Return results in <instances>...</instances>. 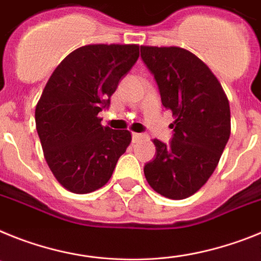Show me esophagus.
I'll return each mask as SVG.
<instances>
[{
    "label": "esophagus",
    "mask_w": 261,
    "mask_h": 261,
    "mask_svg": "<svg viewBox=\"0 0 261 261\" xmlns=\"http://www.w3.org/2000/svg\"><path fill=\"white\" fill-rule=\"evenodd\" d=\"M143 138H146L144 134H138V133H134L133 134V143H138L139 140H142Z\"/></svg>",
    "instance_id": "esophagus-1"
}]
</instances>
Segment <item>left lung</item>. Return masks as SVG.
I'll use <instances>...</instances> for the list:
<instances>
[{"label": "left lung", "mask_w": 261, "mask_h": 261, "mask_svg": "<svg viewBox=\"0 0 261 261\" xmlns=\"http://www.w3.org/2000/svg\"><path fill=\"white\" fill-rule=\"evenodd\" d=\"M162 103L172 110L168 144L153 139L155 158L144 165L149 187L171 199H184L205 185L230 138V105L209 67L180 47L140 46Z\"/></svg>", "instance_id": "obj_1"}]
</instances>
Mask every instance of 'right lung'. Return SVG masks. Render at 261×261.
I'll return each instance as SVG.
<instances>
[{"mask_svg": "<svg viewBox=\"0 0 261 261\" xmlns=\"http://www.w3.org/2000/svg\"><path fill=\"white\" fill-rule=\"evenodd\" d=\"M138 58V44H89L71 52L47 81L36 131L49 169L72 193L102 188L130 144V131L102 126L98 113Z\"/></svg>", "mask_w": 261, "mask_h": 261, "instance_id": "add662e5", "label": "right lung"}]
</instances>
